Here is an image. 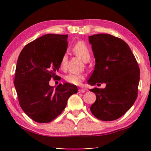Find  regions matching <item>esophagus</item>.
<instances>
[{
	"instance_id": "34e87169",
	"label": "esophagus",
	"mask_w": 151,
	"mask_h": 151,
	"mask_svg": "<svg viewBox=\"0 0 151 151\" xmlns=\"http://www.w3.org/2000/svg\"><path fill=\"white\" fill-rule=\"evenodd\" d=\"M85 92V90H84V89H78V93H84Z\"/></svg>"
}]
</instances>
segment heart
Masks as SVG:
<instances>
[{
    "mask_svg": "<svg viewBox=\"0 0 151 151\" xmlns=\"http://www.w3.org/2000/svg\"><path fill=\"white\" fill-rule=\"evenodd\" d=\"M73 50L75 54L81 58L82 60L87 62L91 58V52L89 48L86 43L83 41H79L74 45ZM66 55H64L61 58L60 66L64 67L66 61ZM85 79V75L81 74H73L70 73L65 76V81L68 83L73 85H79L82 83V82Z\"/></svg>",
    "mask_w": 151,
    "mask_h": 151,
    "instance_id": "heart-1",
    "label": "heart"
}]
</instances>
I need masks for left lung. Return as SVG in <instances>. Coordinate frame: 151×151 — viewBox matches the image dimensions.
I'll use <instances>...</instances> for the list:
<instances>
[{
    "instance_id": "1",
    "label": "left lung",
    "mask_w": 151,
    "mask_h": 151,
    "mask_svg": "<svg viewBox=\"0 0 151 151\" xmlns=\"http://www.w3.org/2000/svg\"><path fill=\"white\" fill-rule=\"evenodd\" d=\"M88 39L96 64L88 83H106L104 88L90 90L96 96L91 111L99 120L114 121L124 115L136 101L139 66L129 46L119 38L101 33Z\"/></svg>"
}]
</instances>
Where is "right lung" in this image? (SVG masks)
I'll return each instance as SVG.
<instances>
[{
  "mask_svg": "<svg viewBox=\"0 0 151 151\" xmlns=\"http://www.w3.org/2000/svg\"><path fill=\"white\" fill-rule=\"evenodd\" d=\"M67 35L47 34L29 42L18 58L14 85L19 104L30 119L47 123L60 115L78 88L70 83L49 85L67 50Z\"/></svg>",
  "mask_w": 151,
  "mask_h": 151,
  "instance_id": "add662e5",
  "label": "right lung"
}]
</instances>
